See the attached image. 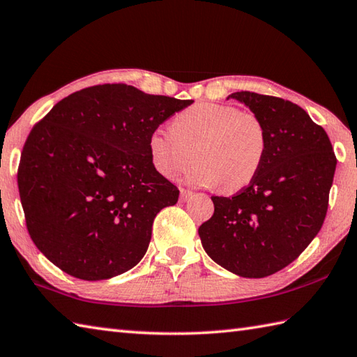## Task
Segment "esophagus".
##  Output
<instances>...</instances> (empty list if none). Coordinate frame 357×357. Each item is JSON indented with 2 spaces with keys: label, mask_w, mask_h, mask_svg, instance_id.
I'll return each instance as SVG.
<instances>
[{
  "label": "esophagus",
  "mask_w": 357,
  "mask_h": 357,
  "mask_svg": "<svg viewBox=\"0 0 357 357\" xmlns=\"http://www.w3.org/2000/svg\"><path fill=\"white\" fill-rule=\"evenodd\" d=\"M193 196V192H190V190H185V188H181V192H179V199L183 201V202H185V201H188Z\"/></svg>",
  "instance_id": "esophagus-1"
}]
</instances>
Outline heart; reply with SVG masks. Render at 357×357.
<instances>
[{
  "instance_id": "b5f03b06",
  "label": "heart",
  "mask_w": 357,
  "mask_h": 357,
  "mask_svg": "<svg viewBox=\"0 0 357 357\" xmlns=\"http://www.w3.org/2000/svg\"><path fill=\"white\" fill-rule=\"evenodd\" d=\"M268 150L267 127L255 113L229 104L199 102L179 112L172 130L156 128L149 138L151 164L167 179L193 159L192 183L225 193L247 187L259 173Z\"/></svg>"
}]
</instances>
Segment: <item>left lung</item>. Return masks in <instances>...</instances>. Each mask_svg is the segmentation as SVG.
<instances>
[{
	"label": "left lung",
	"instance_id": "8db88e82",
	"mask_svg": "<svg viewBox=\"0 0 357 357\" xmlns=\"http://www.w3.org/2000/svg\"><path fill=\"white\" fill-rule=\"evenodd\" d=\"M230 98L267 127V156L248 187L231 198L211 196L215 213L198 233L221 267L265 278L291 264L319 233L337 161L327 132L298 104L255 92Z\"/></svg>",
	"mask_w": 357,
	"mask_h": 357
}]
</instances>
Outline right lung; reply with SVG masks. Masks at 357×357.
I'll return each mask as SVG.
<instances>
[{
  "label": "right lung",
  "mask_w": 357,
  "mask_h": 357,
  "mask_svg": "<svg viewBox=\"0 0 357 357\" xmlns=\"http://www.w3.org/2000/svg\"><path fill=\"white\" fill-rule=\"evenodd\" d=\"M192 100L102 84L69 95L29 133L18 167L30 238L67 275L102 280L146 255L179 190L151 164V132Z\"/></svg>",
  "instance_id": "add662e5"
}]
</instances>
